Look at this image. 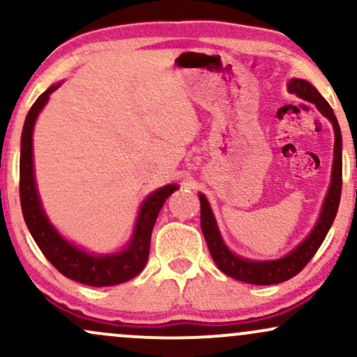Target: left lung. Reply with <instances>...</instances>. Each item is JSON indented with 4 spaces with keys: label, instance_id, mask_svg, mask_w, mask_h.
I'll return each mask as SVG.
<instances>
[{
    "label": "left lung",
    "instance_id": "left-lung-1",
    "mask_svg": "<svg viewBox=\"0 0 357 357\" xmlns=\"http://www.w3.org/2000/svg\"><path fill=\"white\" fill-rule=\"evenodd\" d=\"M290 93H296L297 97L307 102H312L319 112L331 121L334 127V161H333V176H331L329 190H327L326 199H324L321 215H319L317 223L305 236L304 241L297 245L292 252L287 253L285 257L277 258V260H248L241 258L227 247L221 233L216 225L215 215H213L210 203L206 196L199 192V203H202V230L206 240L208 248H210L211 258L218 268L228 277L236 278V280L245 282V284L253 285H273L280 282L289 280L296 277L302 268L309 264V260L315 255L319 247L326 238L327 231L333 227V221L337 215L339 202H341L342 190V137L341 127H339L337 119L334 116V110L327 104L317 89L312 84L302 79H290L287 85Z\"/></svg>",
    "mask_w": 357,
    "mask_h": 357
}]
</instances>
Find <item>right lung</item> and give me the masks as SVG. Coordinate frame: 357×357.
Segmentation results:
<instances>
[{
	"label": "right lung",
	"instance_id": "add662e5",
	"mask_svg": "<svg viewBox=\"0 0 357 357\" xmlns=\"http://www.w3.org/2000/svg\"><path fill=\"white\" fill-rule=\"evenodd\" d=\"M59 87L60 84H55L45 90L24 119L22 153H20V202H22L24 223L47 260L65 277L92 287L122 284L139 275L146 267L155 218L167 196H171V192H174L179 186L166 184L151 192L142 202L132 236L122 252L105 253V255L90 253L63 238L43 210L42 199L36 190L33 169V129L36 117L47 105L50 93Z\"/></svg>",
	"mask_w": 357,
	"mask_h": 357
}]
</instances>
